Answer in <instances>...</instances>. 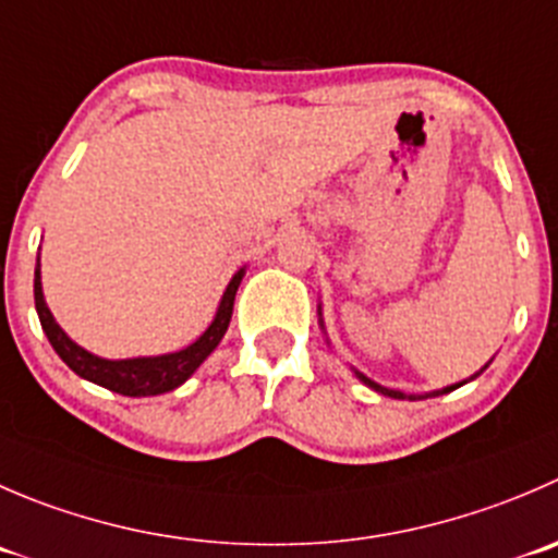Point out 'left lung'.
<instances>
[{"label": "left lung", "mask_w": 558, "mask_h": 558, "mask_svg": "<svg viewBox=\"0 0 558 558\" xmlns=\"http://www.w3.org/2000/svg\"><path fill=\"white\" fill-rule=\"evenodd\" d=\"M356 376H360V378H362V381H365V384H367V387L378 389V392H384V395H392V398H405V395H403V392H395V389H384V387H378V384H376V381H371V378H365V376H362V373H356ZM461 384H463V381H461ZM461 384H456V387H461ZM456 387H447V389H441V392H450V389H456ZM436 395H439V392H436ZM409 398H411V395H409Z\"/></svg>", "instance_id": "1"}]
</instances>
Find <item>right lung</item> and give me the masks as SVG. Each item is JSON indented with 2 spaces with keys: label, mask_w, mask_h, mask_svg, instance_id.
<instances>
[{
  "label": "right lung",
  "mask_w": 558,
  "mask_h": 558,
  "mask_svg": "<svg viewBox=\"0 0 558 558\" xmlns=\"http://www.w3.org/2000/svg\"><path fill=\"white\" fill-rule=\"evenodd\" d=\"M242 269L231 278L229 289H226L223 300H220L218 316L209 324L207 332L191 343L187 349L174 351V354L163 356H138V360H102V356L89 354L86 349H81L78 343L68 338V335L59 329V324L53 322L51 311L46 307L43 300V286H40V258H37L35 269V307L37 316H40L43 332H46L48 343L53 345L59 356H62L64 365L73 373H78L86 381H95L100 387L111 389V392L128 395V398H147V395H163L177 389L180 384H185L187 378L196 373V367L207 360L215 351V345L223 340L226 329H229L231 313H234V296L240 289Z\"/></svg>",
  "instance_id": "obj_1"
}]
</instances>
